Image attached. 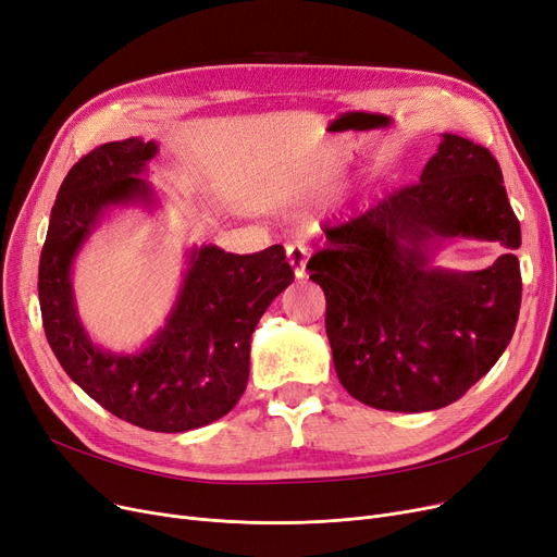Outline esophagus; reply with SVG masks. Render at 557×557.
<instances>
[{
    "label": "esophagus",
    "instance_id": "esophagus-1",
    "mask_svg": "<svg viewBox=\"0 0 557 557\" xmlns=\"http://www.w3.org/2000/svg\"><path fill=\"white\" fill-rule=\"evenodd\" d=\"M286 261L294 269V275L302 280L307 275V248L302 244H288L286 246Z\"/></svg>",
    "mask_w": 557,
    "mask_h": 557
}]
</instances>
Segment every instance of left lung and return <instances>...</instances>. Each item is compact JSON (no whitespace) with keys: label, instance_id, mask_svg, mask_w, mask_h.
Returning <instances> with one entry per match:
<instances>
[{"label":"left lung","instance_id":"8db88e82","mask_svg":"<svg viewBox=\"0 0 557 557\" xmlns=\"http://www.w3.org/2000/svg\"><path fill=\"white\" fill-rule=\"evenodd\" d=\"M323 232L307 269L325 294L334 371L352 398L432 412L487 375L521 307V227L487 148L442 134L417 184ZM453 237L498 239L508 252L482 272L434 267Z\"/></svg>","mask_w":557,"mask_h":557}]
</instances>
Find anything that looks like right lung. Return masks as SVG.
Listing matches in <instances>:
<instances>
[{
    "label": "right lung",
    "instance_id": "right-lung-1",
    "mask_svg": "<svg viewBox=\"0 0 557 557\" xmlns=\"http://www.w3.org/2000/svg\"><path fill=\"white\" fill-rule=\"evenodd\" d=\"M157 152L154 140L125 138L70 168L40 252L38 298L59 364L95 403L145 430L186 432L225 417L246 392L250 336L294 271L282 246L255 255L190 248L177 300L148 344L129 355L92 344L77 313L72 263L109 209L154 207V188L140 175Z\"/></svg>",
    "mask_w": 557,
    "mask_h": 557
}]
</instances>
